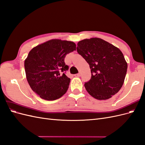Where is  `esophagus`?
Wrapping results in <instances>:
<instances>
[{"mask_svg": "<svg viewBox=\"0 0 145 145\" xmlns=\"http://www.w3.org/2000/svg\"><path fill=\"white\" fill-rule=\"evenodd\" d=\"M80 76H81L80 73H78V74H75V75H74V76H75V77H80Z\"/></svg>", "mask_w": 145, "mask_h": 145, "instance_id": "obj_1", "label": "esophagus"}]
</instances>
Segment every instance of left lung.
<instances>
[{
  "instance_id": "8db88e82",
  "label": "left lung",
  "mask_w": 145,
  "mask_h": 145,
  "mask_svg": "<svg viewBox=\"0 0 145 145\" xmlns=\"http://www.w3.org/2000/svg\"><path fill=\"white\" fill-rule=\"evenodd\" d=\"M77 51L89 65L91 78L85 82V87L92 97L106 100L119 91L128 65L118 48L95 37L78 42Z\"/></svg>"
}]
</instances>
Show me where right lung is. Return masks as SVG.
<instances>
[{"label": "right lung", "instance_id": "add662e5", "mask_svg": "<svg viewBox=\"0 0 145 145\" xmlns=\"http://www.w3.org/2000/svg\"><path fill=\"white\" fill-rule=\"evenodd\" d=\"M76 50L72 42L52 39L33 48L25 59L26 76L32 90L45 100H54L66 93L70 78L65 75L67 54Z\"/></svg>", "mask_w": 145, "mask_h": 145}]
</instances>
